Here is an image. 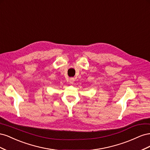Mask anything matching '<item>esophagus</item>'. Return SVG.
I'll use <instances>...</instances> for the list:
<instances>
[{"instance_id": "1", "label": "esophagus", "mask_w": 150, "mask_h": 150, "mask_svg": "<svg viewBox=\"0 0 150 150\" xmlns=\"http://www.w3.org/2000/svg\"><path fill=\"white\" fill-rule=\"evenodd\" d=\"M74 81H75L74 78H70V79H69V83H70L71 84H73V83H74Z\"/></svg>"}]
</instances>
